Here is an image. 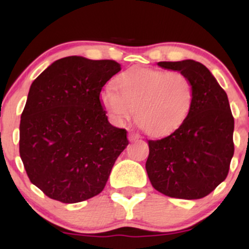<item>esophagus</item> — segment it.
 Instances as JSON below:
<instances>
[{"label":"esophagus","mask_w":249,"mask_h":249,"mask_svg":"<svg viewBox=\"0 0 249 249\" xmlns=\"http://www.w3.org/2000/svg\"><path fill=\"white\" fill-rule=\"evenodd\" d=\"M128 139H130L131 142H136L138 141V139H141V136L137 133H133V132H130L128 133Z\"/></svg>","instance_id":"esophagus-1"}]
</instances>
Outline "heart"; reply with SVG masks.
<instances>
[{
	"label": "heart",
	"instance_id": "1",
	"mask_svg": "<svg viewBox=\"0 0 249 249\" xmlns=\"http://www.w3.org/2000/svg\"><path fill=\"white\" fill-rule=\"evenodd\" d=\"M117 88L101 91L102 107L113 122L124 124L134 117L145 132L162 136L187 119L194 103V87L181 71L132 68L117 78Z\"/></svg>",
	"mask_w": 249,
	"mask_h": 249
}]
</instances>
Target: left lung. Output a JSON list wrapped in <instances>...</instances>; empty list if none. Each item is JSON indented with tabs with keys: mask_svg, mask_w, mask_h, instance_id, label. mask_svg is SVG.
<instances>
[{
	"mask_svg": "<svg viewBox=\"0 0 249 249\" xmlns=\"http://www.w3.org/2000/svg\"><path fill=\"white\" fill-rule=\"evenodd\" d=\"M181 71L194 87L187 119L165 138L148 141L146 172L152 186L171 198L201 199L221 184L234 154V118L227 95L210 70L193 59L159 62Z\"/></svg>",
	"mask_w": 249,
	"mask_h": 249,
	"instance_id": "obj_1",
	"label": "left lung"
}]
</instances>
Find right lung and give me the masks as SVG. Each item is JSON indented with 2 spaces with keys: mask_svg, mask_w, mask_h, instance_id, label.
Masks as SVG:
<instances>
[{
  "mask_svg": "<svg viewBox=\"0 0 249 249\" xmlns=\"http://www.w3.org/2000/svg\"><path fill=\"white\" fill-rule=\"evenodd\" d=\"M111 59L69 56L31 84L19 123V156L30 181L49 198L75 204L97 196L128 145L101 104L103 87L121 71Z\"/></svg>",
  "mask_w": 249,
  "mask_h": 249,
  "instance_id": "right-lung-1",
  "label": "right lung"
}]
</instances>
